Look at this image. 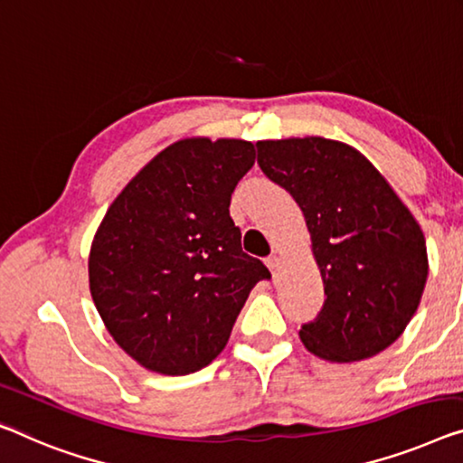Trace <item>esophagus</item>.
<instances>
[{"instance_id": "obj_1", "label": "esophagus", "mask_w": 463, "mask_h": 463, "mask_svg": "<svg viewBox=\"0 0 463 463\" xmlns=\"http://www.w3.org/2000/svg\"><path fill=\"white\" fill-rule=\"evenodd\" d=\"M280 264H282V260H280V255H270V258H268L266 260V266L268 268H270V272L272 274H276V272H279V268H280Z\"/></svg>"}]
</instances>
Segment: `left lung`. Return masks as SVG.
<instances>
[{
	"label": "left lung",
	"instance_id": "left-lung-1",
	"mask_svg": "<svg viewBox=\"0 0 463 463\" xmlns=\"http://www.w3.org/2000/svg\"><path fill=\"white\" fill-rule=\"evenodd\" d=\"M264 175L291 193L306 216L324 282L322 312L303 324L309 354L362 362L395 343L429 279L418 220L372 162L322 137L258 141Z\"/></svg>",
	"mask_w": 463,
	"mask_h": 463
}]
</instances>
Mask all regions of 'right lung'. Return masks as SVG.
I'll list each match as a JSON object with an SVG mask.
<instances>
[{
    "instance_id": "right-lung-1",
    "label": "right lung",
    "mask_w": 463,
    "mask_h": 463,
    "mask_svg": "<svg viewBox=\"0 0 463 463\" xmlns=\"http://www.w3.org/2000/svg\"><path fill=\"white\" fill-rule=\"evenodd\" d=\"M253 143L191 137L147 162L109 205L89 288L108 333L156 374L212 364L268 268L241 247L229 205Z\"/></svg>"
}]
</instances>
